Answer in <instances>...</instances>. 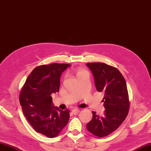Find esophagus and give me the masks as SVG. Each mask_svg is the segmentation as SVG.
<instances>
[{
    "label": "esophagus",
    "instance_id": "1",
    "mask_svg": "<svg viewBox=\"0 0 151 151\" xmlns=\"http://www.w3.org/2000/svg\"><path fill=\"white\" fill-rule=\"evenodd\" d=\"M80 112L79 109H75L72 110V113L74 114H77Z\"/></svg>",
    "mask_w": 151,
    "mask_h": 151
}]
</instances>
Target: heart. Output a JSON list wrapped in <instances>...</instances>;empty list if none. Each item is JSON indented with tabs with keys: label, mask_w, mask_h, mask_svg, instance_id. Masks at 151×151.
Returning <instances> with one entry per match:
<instances>
[{
	"label": "heart",
	"mask_w": 151,
	"mask_h": 151,
	"mask_svg": "<svg viewBox=\"0 0 151 151\" xmlns=\"http://www.w3.org/2000/svg\"><path fill=\"white\" fill-rule=\"evenodd\" d=\"M76 75L78 76V78H80L81 77L85 76V75H89V72L87 71V70L82 69V68H79L76 70Z\"/></svg>",
	"instance_id": "obj_1"
}]
</instances>
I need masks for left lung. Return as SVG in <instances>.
Instances as JSON below:
<instances>
[{
    "label": "left lung",
    "instance_id": "1",
    "mask_svg": "<svg viewBox=\"0 0 151 151\" xmlns=\"http://www.w3.org/2000/svg\"><path fill=\"white\" fill-rule=\"evenodd\" d=\"M92 71L98 91L104 93L102 100L106 109L101 116L93 111V118L86 127L87 131L101 138L120 127L129 113L130 101L125 80L119 70L104 63L86 64Z\"/></svg>",
    "mask_w": 151,
    "mask_h": 151
}]
</instances>
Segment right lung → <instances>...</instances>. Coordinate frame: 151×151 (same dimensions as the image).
<instances>
[{
	"label": "right lung",
	"instance_id": "obj_1",
	"mask_svg": "<svg viewBox=\"0 0 151 151\" xmlns=\"http://www.w3.org/2000/svg\"><path fill=\"white\" fill-rule=\"evenodd\" d=\"M70 65L53 63L35 68L21 89L19 100L24 115L34 130L47 138L57 136L69 119V110L52 106V93L58 92L60 78Z\"/></svg>",
	"mask_w": 151,
	"mask_h": 151
}]
</instances>
